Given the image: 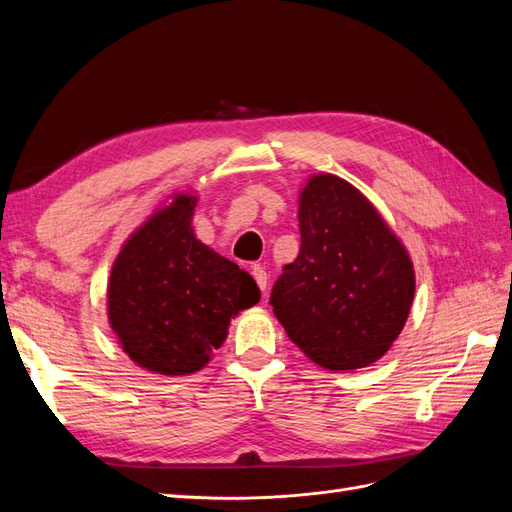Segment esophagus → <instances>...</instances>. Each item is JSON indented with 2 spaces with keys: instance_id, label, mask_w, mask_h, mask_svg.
Instances as JSON below:
<instances>
[{
  "instance_id": "obj_1",
  "label": "esophagus",
  "mask_w": 512,
  "mask_h": 512,
  "mask_svg": "<svg viewBox=\"0 0 512 512\" xmlns=\"http://www.w3.org/2000/svg\"><path fill=\"white\" fill-rule=\"evenodd\" d=\"M252 275H254V280H256V284H258V288L265 292L267 290V271H265V267L262 265H252Z\"/></svg>"
}]
</instances>
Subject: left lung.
Wrapping results in <instances>:
<instances>
[{"label": "left lung", "instance_id": "1", "mask_svg": "<svg viewBox=\"0 0 512 512\" xmlns=\"http://www.w3.org/2000/svg\"><path fill=\"white\" fill-rule=\"evenodd\" d=\"M301 250L271 290L273 314L307 359L359 369L391 348L408 320L414 269L376 207L335 175L299 196Z\"/></svg>", "mask_w": 512, "mask_h": 512}]
</instances>
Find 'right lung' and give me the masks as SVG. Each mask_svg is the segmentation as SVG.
I'll list each match as a JSON object with an SVG mask.
<instances>
[{
  "label": "right lung",
  "mask_w": 512,
  "mask_h": 512,
  "mask_svg": "<svg viewBox=\"0 0 512 512\" xmlns=\"http://www.w3.org/2000/svg\"><path fill=\"white\" fill-rule=\"evenodd\" d=\"M196 200L175 194L136 228L108 280V322L123 352L162 376L203 369L230 318L260 301L250 273L194 237Z\"/></svg>",
  "instance_id": "right-lung-1"
}]
</instances>
